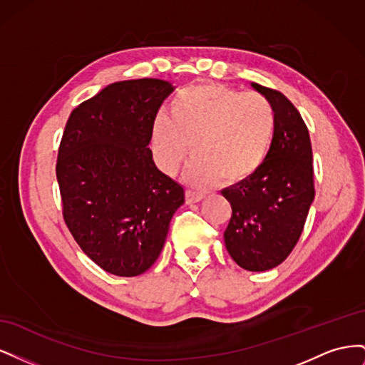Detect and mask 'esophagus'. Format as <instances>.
Masks as SVG:
<instances>
[{
	"mask_svg": "<svg viewBox=\"0 0 365 365\" xmlns=\"http://www.w3.org/2000/svg\"><path fill=\"white\" fill-rule=\"evenodd\" d=\"M202 197H204V193H201V192H193V190H187L185 192V202L187 204L200 202Z\"/></svg>",
	"mask_w": 365,
	"mask_h": 365,
	"instance_id": "obj_1",
	"label": "esophagus"
}]
</instances>
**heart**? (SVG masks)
Instances as JSON below:
<instances>
[{"mask_svg":"<svg viewBox=\"0 0 365 365\" xmlns=\"http://www.w3.org/2000/svg\"><path fill=\"white\" fill-rule=\"evenodd\" d=\"M275 134V111L259 93L215 83L195 85L169 103V118L153 120L150 146L158 168L180 169L192 150L185 180L204 187L244 182L267 161Z\"/></svg>","mask_w":365,"mask_h":365,"instance_id":"b5f03b06","label":"heart"}]
</instances>
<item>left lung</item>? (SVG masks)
I'll return each mask as SVG.
<instances>
[{"label": "left lung", "instance_id": "1", "mask_svg": "<svg viewBox=\"0 0 365 365\" xmlns=\"http://www.w3.org/2000/svg\"><path fill=\"white\" fill-rule=\"evenodd\" d=\"M251 86L274 106L275 134L262 168L222 190L231 204L224 240L240 268L260 272L277 267L297 245L315 189L311 138L300 113L280 91Z\"/></svg>", "mask_w": 365, "mask_h": 365}]
</instances>
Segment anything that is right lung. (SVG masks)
Segmentation results:
<instances>
[{
	"mask_svg": "<svg viewBox=\"0 0 365 365\" xmlns=\"http://www.w3.org/2000/svg\"><path fill=\"white\" fill-rule=\"evenodd\" d=\"M175 90L161 79L108 85L65 125L56 176L62 213L77 245L120 277L148 271L164 247L184 189L153 163L150 132Z\"/></svg>",
	"mask_w": 365,
	"mask_h": 365,
	"instance_id": "right-lung-1",
	"label": "right lung"
}]
</instances>
